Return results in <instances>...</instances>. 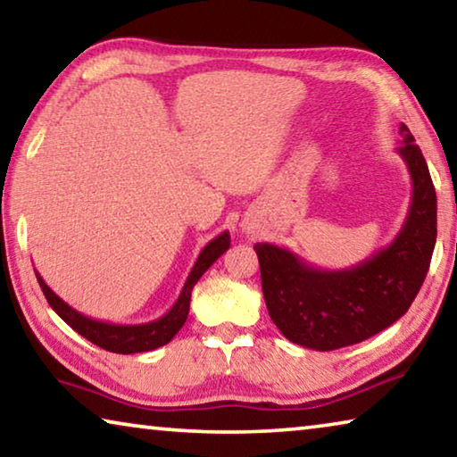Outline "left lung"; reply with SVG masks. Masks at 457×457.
Instances as JSON below:
<instances>
[{
  "label": "left lung",
  "mask_w": 457,
  "mask_h": 457,
  "mask_svg": "<svg viewBox=\"0 0 457 457\" xmlns=\"http://www.w3.org/2000/svg\"><path fill=\"white\" fill-rule=\"evenodd\" d=\"M397 153L411 175L407 220L393 242L346 270H319L286 247L256 244L270 319L314 351L357 345L403 316L428 276L437 236V199L428 163L405 125Z\"/></svg>",
  "instance_id": "1"
}]
</instances>
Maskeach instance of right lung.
Returning a JSON list of instances; mask_svg holds the SVG:
<instances>
[{"label":"right lung","mask_w":457,"mask_h":457,"mask_svg":"<svg viewBox=\"0 0 457 457\" xmlns=\"http://www.w3.org/2000/svg\"><path fill=\"white\" fill-rule=\"evenodd\" d=\"M229 247V234L223 231L215 239H212L204 250H201L195 266L191 268L187 280L183 284V290L177 298V303L171 306L165 316H161L157 320L143 322V324H112V322H103L96 319H90V316H84L82 312L74 311V308L64 303L58 294H54L48 284L44 282V278L36 272L37 282H40V288L44 292L48 304L54 308L62 320H64L68 327H72L79 335L88 338L90 343L111 353L119 354H133V353H145V351H154L159 346L167 345L179 328L187 320L189 314V300H191V290L193 286L197 284L201 276L207 272L215 260H218L223 252Z\"/></svg>","instance_id":"add662e5"}]
</instances>
